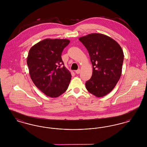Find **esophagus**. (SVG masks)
Masks as SVG:
<instances>
[{"label": "esophagus", "mask_w": 147, "mask_h": 147, "mask_svg": "<svg viewBox=\"0 0 147 147\" xmlns=\"http://www.w3.org/2000/svg\"><path fill=\"white\" fill-rule=\"evenodd\" d=\"M80 69H78V70H76V73H77V74H79V73H80Z\"/></svg>", "instance_id": "1"}]
</instances>
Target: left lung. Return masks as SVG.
I'll return each mask as SVG.
<instances>
[{"instance_id": "left-lung-1", "label": "left lung", "mask_w": 147, "mask_h": 147, "mask_svg": "<svg viewBox=\"0 0 147 147\" xmlns=\"http://www.w3.org/2000/svg\"><path fill=\"white\" fill-rule=\"evenodd\" d=\"M79 40L88 50L92 65V76L86 82V88L95 96L103 97L112 91L119 80L123 50L115 40L101 34H89Z\"/></svg>"}]
</instances>
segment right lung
<instances>
[{
  "instance_id": "obj_1",
  "label": "right lung",
  "mask_w": 147,
  "mask_h": 147,
  "mask_svg": "<svg viewBox=\"0 0 147 147\" xmlns=\"http://www.w3.org/2000/svg\"><path fill=\"white\" fill-rule=\"evenodd\" d=\"M69 42L67 39L46 38L35 44L28 52L27 64L31 79L40 90L50 98L61 95L70 83V72L61 57Z\"/></svg>"
}]
</instances>
